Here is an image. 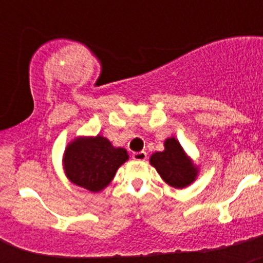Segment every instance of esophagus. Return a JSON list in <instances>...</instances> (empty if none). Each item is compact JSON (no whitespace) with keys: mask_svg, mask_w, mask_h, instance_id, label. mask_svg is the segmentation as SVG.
Here are the masks:
<instances>
[{"mask_svg":"<svg viewBox=\"0 0 263 263\" xmlns=\"http://www.w3.org/2000/svg\"><path fill=\"white\" fill-rule=\"evenodd\" d=\"M132 158H133L134 160H146V158H147V154H146V152L133 153Z\"/></svg>","mask_w":263,"mask_h":263,"instance_id":"esophagus-1","label":"esophagus"}]
</instances>
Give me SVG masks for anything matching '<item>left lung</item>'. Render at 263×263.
Returning <instances> with one entry per match:
<instances>
[{
	"label": "left lung",
	"mask_w": 263,
	"mask_h": 263,
	"mask_svg": "<svg viewBox=\"0 0 263 263\" xmlns=\"http://www.w3.org/2000/svg\"><path fill=\"white\" fill-rule=\"evenodd\" d=\"M150 163L167 184L175 188L187 187L197 175V168L188 159L175 138H167L164 141V152L154 153L150 158Z\"/></svg>",
	"instance_id": "obj_1"
}]
</instances>
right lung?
Returning <instances> with one entry per match:
<instances>
[{"mask_svg":"<svg viewBox=\"0 0 263 263\" xmlns=\"http://www.w3.org/2000/svg\"><path fill=\"white\" fill-rule=\"evenodd\" d=\"M125 148L113 147L101 136L78 138L64 153V170L72 183L99 192L111 182L116 171L127 160Z\"/></svg>","mask_w":263,"mask_h":263,"instance_id":"add662e5","label":"right lung"}]
</instances>
